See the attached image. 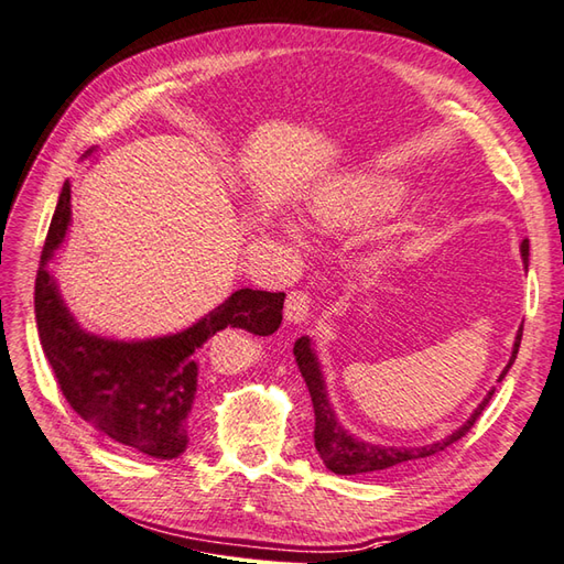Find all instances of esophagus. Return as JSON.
Wrapping results in <instances>:
<instances>
[{
    "mask_svg": "<svg viewBox=\"0 0 564 564\" xmlns=\"http://www.w3.org/2000/svg\"><path fill=\"white\" fill-rule=\"evenodd\" d=\"M307 315H311V295L305 291H291L289 297H285V319L297 325Z\"/></svg>",
    "mask_w": 564,
    "mask_h": 564,
    "instance_id": "34e87169",
    "label": "esophagus"
}]
</instances>
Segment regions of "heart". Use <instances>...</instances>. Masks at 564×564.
<instances>
[{"label":"heart","instance_id":"heart-1","mask_svg":"<svg viewBox=\"0 0 564 564\" xmlns=\"http://www.w3.org/2000/svg\"><path fill=\"white\" fill-rule=\"evenodd\" d=\"M405 185L389 175L357 171L329 178L313 193L307 209L327 227H355L386 217L405 200ZM297 237V227H285Z\"/></svg>","mask_w":564,"mask_h":564}]
</instances>
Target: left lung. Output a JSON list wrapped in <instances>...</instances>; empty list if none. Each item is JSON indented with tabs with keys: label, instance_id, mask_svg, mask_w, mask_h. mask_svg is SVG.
I'll list each match as a JSON object with an SVG mask.
<instances>
[{
	"label": "left lung",
	"instance_id": "8db88e82",
	"mask_svg": "<svg viewBox=\"0 0 564 564\" xmlns=\"http://www.w3.org/2000/svg\"><path fill=\"white\" fill-rule=\"evenodd\" d=\"M521 257L523 263L528 267V241L521 245ZM521 337H523V325L518 327V335L513 341V355L506 364V369L501 371L499 381L506 377V371L511 369V364L518 355V347H521ZM295 364L301 369L307 391H311L313 408H315V449L317 455L323 457L325 467L335 474H367V471H379V469H389L395 465H403V462L411 459H423V457H433L437 452L447 449L452 443H457L459 437H465L471 425L479 421V415L484 413V408L489 405L494 389L487 393V399L479 403L477 411L471 413L469 421L455 430L449 437L440 440V443L425 445V447H381V445H371V443H361V440L351 437L345 427L337 423L333 405L327 401V391H325V381H323V371H319L317 357L313 351V345L307 337H301L293 347Z\"/></svg>",
	"mask_w": 564,
	"mask_h": 564
}]
</instances>
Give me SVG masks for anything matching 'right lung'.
<instances>
[{
    "mask_svg": "<svg viewBox=\"0 0 564 564\" xmlns=\"http://www.w3.org/2000/svg\"><path fill=\"white\" fill-rule=\"evenodd\" d=\"M70 225V183L63 185L36 273V325L43 355L73 411L99 433L156 459L178 457L197 389V349L225 327L273 335L285 293L241 289L178 335L117 341L87 335L65 307L48 261Z\"/></svg>",
    "mask_w": 564,
    "mask_h": 564,
    "instance_id": "right-lung-1",
    "label": "right lung"
}]
</instances>
